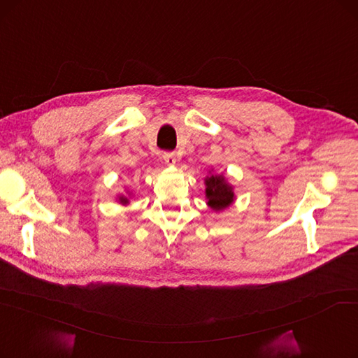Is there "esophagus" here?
<instances>
[{
  "instance_id": "1",
  "label": "esophagus",
  "mask_w": 358,
  "mask_h": 358,
  "mask_svg": "<svg viewBox=\"0 0 358 358\" xmlns=\"http://www.w3.org/2000/svg\"><path fill=\"white\" fill-rule=\"evenodd\" d=\"M162 158H164L166 165H176L178 162V158H177V155L174 152H165L162 155Z\"/></svg>"
}]
</instances>
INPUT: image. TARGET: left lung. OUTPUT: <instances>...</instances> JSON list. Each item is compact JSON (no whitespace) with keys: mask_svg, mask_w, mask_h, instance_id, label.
Returning a JSON list of instances; mask_svg holds the SVG:
<instances>
[{"mask_svg":"<svg viewBox=\"0 0 358 358\" xmlns=\"http://www.w3.org/2000/svg\"><path fill=\"white\" fill-rule=\"evenodd\" d=\"M206 197L209 199L208 203L213 209L221 210L234 200V193H232V189L225 182L224 177L212 176L206 178Z\"/></svg>","mask_w":358,"mask_h":358,"instance_id":"left-lung-1","label":"left lung"}]
</instances>
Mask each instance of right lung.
<instances>
[{"mask_svg":"<svg viewBox=\"0 0 358 358\" xmlns=\"http://www.w3.org/2000/svg\"><path fill=\"white\" fill-rule=\"evenodd\" d=\"M120 200H121V203H127V201H129L126 197H120Z\"/></svg>","mask_w":358,"mask_h":358,"instance_id":"1","label":"right lung"}]
</instances>
